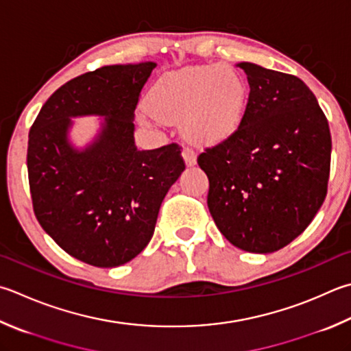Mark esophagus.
Listing matches in <instances>:
<instances>
[{
    "label": "esophagus",
    "instance_id": "1",
    "mask_svg": "<svg viewBox=\"0 0 351 351\" xmlns=\"http://www.w3.org/2000/svg\"><path fill=\"white\" fill-rule=\"evenodd\" d=\"M182 156H183L184 163H186V167H194V165L197 163V154L194 153V149L184 148Z\"/></svg>",
    "mask_w": 351,
    "mask_h": 351
}]
</instances>
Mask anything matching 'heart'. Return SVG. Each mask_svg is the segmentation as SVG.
<instances>
[{
  "mask_svg": "<svg viewBox=\"0 0 351 351\" xmlns=\"http://www.w3.org/2000/svg\"><path fill=\"white\" fill-rule=\"evenodd\" d=\"M247 101L243 76L230 65L208 64L165 75L151 88L147 105L162 122L182 121L191 142L215 143L241 122Z\"/></svg>",
  "mask_w": 351,
  "mask_h": 351,
  "instance_id": "obj_1",
  "label": "heart"
}]
</instances>
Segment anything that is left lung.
<instances>
[{"label":"left lung","mask_w":351,"mask_h":351,"mask_svg":"<svg viewBox=\"0 0 351 351\" xmlns=\"http://www.w3.org/2000/svg\"><path fill=\"white\" fill-rule=\"evenodd\" d=\"M249 99L240 127L197 162L209 178L208 208L235 247L270 254L304 232L327 195L332 137L300 77L240 62Z\"/></svg>","instance_id":"obj_1"}]
</instances>
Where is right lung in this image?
I'll list each match as a JSON object with an SVG mask.
<instances>
[{"instance_id": "right-lung-1", "label": "right lung", "mask_w": 351, "mask_h": 351, "mask_svg": "<svg viewBox=\"0 0 351 351\" xmlns=\"http://www.w3.org/2000/svg\"><path fill=\"white\" fill-rule=\"evenodd\" d=\"M156 62L107 65L58 88L29 133L33 210L61 249L96 267H117L147 247L165 195L184 171L180 147L141 151L134 110ZM102 117L85 149L71 118Z\"/></svg>"}]
</instances>
